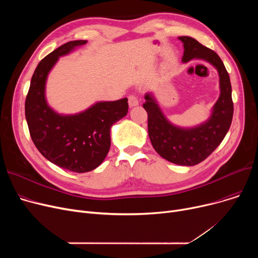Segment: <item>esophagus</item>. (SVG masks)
Listing matches in <instances>:
<instances>
[{
	"label": "esophagus",
	"instance_id": "obj_1",
	"mask_svg": "<svg viewBox=\"0 0 258 258\" xmlns=\"http://www.w3.org/2000/svg\"><path fill=\"white\" fill-rule=\"evenodd\" d=\"M139 104V101L137 99V97L133 96V95H131V96L128 97V105L130 107H134V106H137Z\"/></svg>",
	"mask_w": 258,
	"mask_h": 258
}]
</instances>
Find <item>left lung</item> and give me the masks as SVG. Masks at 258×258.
<instances>
[{
  "label": "left lung",
  "mask_w": 258,
  "mask_h": 258,
  "mask_svg": "<svg viewBox=\"0 0 258 258\" xmlns=\"http://www.w3.org/2000/svg\"><path fill=\"white\" fill-rule=\"evenodd\" d=\"M178 38L184 46L183 62L205 60L219 73L220 97L212 107L210 117L192 127L172 124L162 112L153 92L144 95L143 107L148 115V136L155 151L171 163L194 166L204 161L228 133L233 117L232 89L229 74L218 54L190 36Z\"/></svg>",
  "instance_id": "8db88e82"
}]
</instances>
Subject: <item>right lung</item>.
I'll use <instances>...</instances> for the list:
<instances>
[{"instance_id":"right-lung-1","label":"right lung","mask_w":258,"mask_h":258,"mask_svg":"<svg viewBox=\"0 0 258 258\" xmlns=\"http://www.w3.org/2000/svg\"><path fill=\"white\" fill-rule=\"evenodd\" d=\"M87 40H72L39 61L31 78L25 102V115L31 139L51 163L74 172L97 168L111 146V127L126 116L127 98L98 101L76 114H59L48 104L46 83L58 58Z\"/></svg>"}]
</instances>
